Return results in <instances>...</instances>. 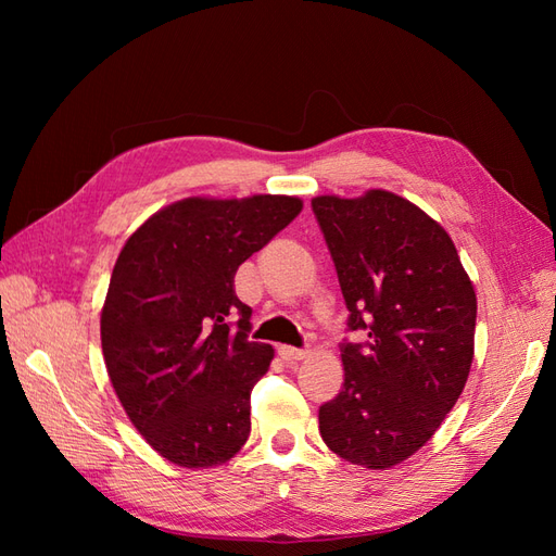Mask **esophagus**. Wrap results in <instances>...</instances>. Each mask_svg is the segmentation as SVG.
Here are the masks:
<instances>
[{"label": "esophagus", "instance_id": "1", "mask_svg": "<svg viewBox=\"0 0 556 556\" xmlns=\"http://www.w3.org/2000/svg\"><path fill=\"white\" fill-rule=\"evenodd\" d=\"M280 355L285 362H304L308 357V350H299L292 345H282L280 348Z\"/></svg>", "mask_w": 556, "mask_h": 556}]
</instances>
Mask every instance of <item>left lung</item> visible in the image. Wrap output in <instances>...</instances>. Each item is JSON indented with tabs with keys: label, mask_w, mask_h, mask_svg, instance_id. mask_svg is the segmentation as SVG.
I'll return each instance as SVG.
<instances>
[{
	"label": "left lung",
	"mask_w": 556,
	"mask_h": 556,
	"mask_svg": "<svg viewBox=\"0 0 556 556\" xmlns=\"http://www.w3.org/2000/svg\"><path fill=\"white\" fill-rule=\"evenodd\" d=\"M313 211L339 274L348 327L343 387L319 406V435L341 459L387 470L422 447L473 364L478 299L450 233L387 190L319 194Z\"/></svg>",
	"instance_id": "8db88e82"
}]
</instances>
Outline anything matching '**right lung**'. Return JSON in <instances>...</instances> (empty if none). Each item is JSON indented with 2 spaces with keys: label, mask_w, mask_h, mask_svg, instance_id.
Wrapping results in <instances>:
<instances>
[{
  "label": "right lung",
  "mask_w": 556,
  "mask_h": 556,
  "mask_svg": "<svg viewBox=\"0 0 556 556\" xmlns=\"http://www.w3.org/2000/svg\"><path fill=\"white\" fill-rule=\"evenodd\" d=\"M301 208L288 194L188 197L150 215L117 255L102 308L106 371L166 462L211 468L245 445L250 392L274 348L248 341L252 311L233 276Z\"/></svg>",
  "instance_id": "right-lung-1"
}]
</instances>
